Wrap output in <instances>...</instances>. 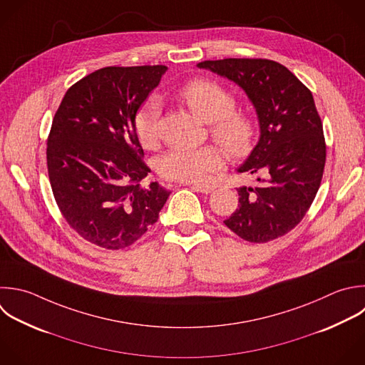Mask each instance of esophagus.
<instances>
[{
    "label": "esophagus",
    "mask_w": 365,
    "mask_h": 365,
    "mask_svg": "<svg viewBox=\"0 0 365 365\" xmlns=\"http://www.w3.org/2000/svg\"><path fill=\"white\" fill-rule=\"evenodd\" d=\"M188 187H191L192 190L198 191V192H202V194H210L214 191V187L212 185H207V184H185Z\"/></svg>",
    "instance_id": "esophagus-1"
}]
</instances>
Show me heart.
<instances>
[{"label":"heart","mask_w":365,"mask_h":365,"mask_svg":"<svg viewBox=\"0 0 365 365\" xmlns=\"http://www.w3.org/2000/svg\"><path fill=\"white\" fill-rule=\"evenodd\" d=\"M178 98L202 121L210 123V133L231 158L247 157L255 144L258 125L244 110L235 108V96L222 84L210 78L188 81ZM161 101L157 96L147 97L137 108L133 127L144 147H153L158 137ZM225 161V153L215 144L197 148L177 147L160 157L157 168L161 177L178 182H202L218 171Z\"/></svg>","instance_id":"heart-1"}]
</instances>
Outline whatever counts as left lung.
Instances as JSON below:
<instances>
[{"mask_svg":"<svg viewBox=\"0 0 365 365\" xmlns=\"http://www.w3.org/2000/svg\"><path fill=\"white\" fill-rule=\"evenodd\" d=\"M197 67L237 83L259 120V141L238 168L258 175L259 184L237 190L238 210L224 224L255 244L285 235L307 214L324 174L327 145L311 91L272 60H208Z\"/></svg>","mask_w":365,"mask_h":365,"instance_id":"obj_1","label":"left lung"}]
</instances>
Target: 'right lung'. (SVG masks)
<instances>
[{
    "mask_svg": "<svg viewBox=\"0 0 365 365\" xmlns=\"http://www.w3.org/2000/svg\"><path fill=\"white\" fill-rule=\"evenodd\" d=\"M165 66L104 67L73 84L51 124L47 168L56 202L86 241L124 250L158 221L170 191L138 182L150 173L134 133L140 104Z\"/></svg>",
    "mask_w": 365,
    "mask_h": 365,
    "instance_id": "right-lung-1",
    "label": "right lung"
}]
</instances>
